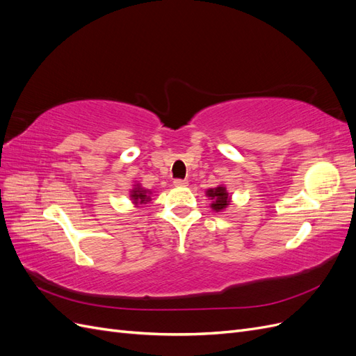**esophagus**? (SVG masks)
Segmentation results:
<instances>
[{
  "label": "esophagus",
  "instance_id": "1",
  "mask_svg": "<svg viewBox=\"0 0 356 356\" xmlns=\"http://www.w3.org/2000/svg\"><path fill=\"white\" fill-rule=\"evenodd\" d=\"M174 186L175 187H187L188 186V181L187 179H174Z\"/></svg>",
  "mask_w": 356,
  "mask_h": 356
}]
</instances>
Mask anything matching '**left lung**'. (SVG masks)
<instances>
[{
	"label": "left lung",
	"instance_id": "obj_1",
	"mask_svg": "<svg viewBox=\"0 0 356 356\" xmlns=\"http://www.w3.org/2000/svg\"><path fill=\"white\" fill-rule=\"evenodd\" d=\"M207 196L211 197L212 203H211V208L215 212H221L230 204V195L225 190L224 186H218L215 188H209L207 190Z\"/></svg>",
	"mask_w": 356,
	"mask_h": 356
}]
</instances>
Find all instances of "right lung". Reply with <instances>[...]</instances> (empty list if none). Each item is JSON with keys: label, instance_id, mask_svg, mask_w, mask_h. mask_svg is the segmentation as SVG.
I'll return each mask as SVG.
<instances>
[{"label": "right lung", "instance_id": "right-lung-1", "mask_svg": "<svg viewBox=\"0 0 356 356\" xmlns=\"http://www.w3.org/2000/svg\"><path fill=\"white\" fill-rule=\"evenodd\" d=\"M152 191L143 188L139 184H135V187L131 190V199L135 204H143L152 200Z\"/></svg>", "mask_w": 356, "mask_h": 356}]
</instances>
